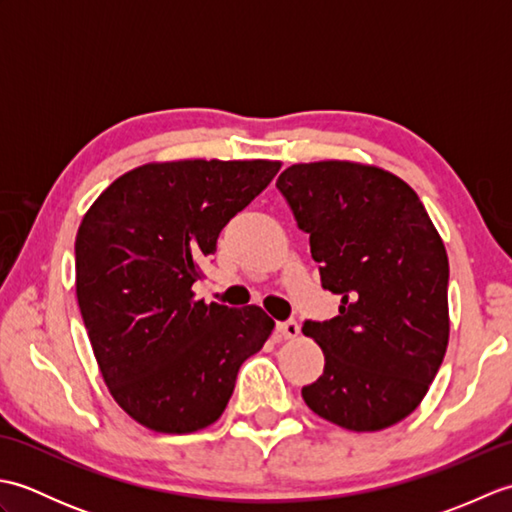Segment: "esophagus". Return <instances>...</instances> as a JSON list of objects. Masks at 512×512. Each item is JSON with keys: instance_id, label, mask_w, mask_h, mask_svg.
I'll return each mask as SVG.
<instances>
[{"instance_id": "obj_1", "label": "esophagus", "mask_w": 512, "mask_h": 512, "mask_svg": "<svg viewBox=\"0 0 512 512\" xmlns=\"http://www.w3.org/2000/svg\"><path fill=\"white\" fill-rule=\"evenodd\" d=\"M277 332L281 339H297L299 325H297V321H281V323H277Z\"/></svg>"}]
</instances>
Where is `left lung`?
Returning a JSON list of instances; mask_svg holds the SVG:
<instances>
[{"instance_id": "left-lung-1", "label": "left lung", "mask_w": 512, "mask_h": 512, "mask_svg": "<svg viewBox=\"0 0 512 512\" xmlns=\"http://www.w3.org/2000/svg\"><path fill=\"white\" fill-rule=\"evenodd\" d=\"M310 235L321 286L341 297L330 321L303 334L325 354L301 389L317 416L350 431H378L420 405L449 343V259L407 182L356 162L292 165L277 180Z\"/></svg>"}]
</instances>
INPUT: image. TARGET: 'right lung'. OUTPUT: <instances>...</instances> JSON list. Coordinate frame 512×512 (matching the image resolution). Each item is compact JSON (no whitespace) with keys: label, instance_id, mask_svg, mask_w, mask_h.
I'll return each mask as SVG.
<instances>
[{"label":"right lung","instance_id":"add662e5","mask_svg":"<svg viewBox=\"0 0 512 512\" xmlns=\"http://www.w3.org/2000/svg\"><path fill=\"white\" fill-rule=\"evenodd\" d=\"M270 160L145 165L107 187L76 233V299L105 385L147 429L222 416L239 367L275 321L193 297L222 228L277 176Z\"/></svg>","mask_w":512,"mask_h":512}]
</instances>
